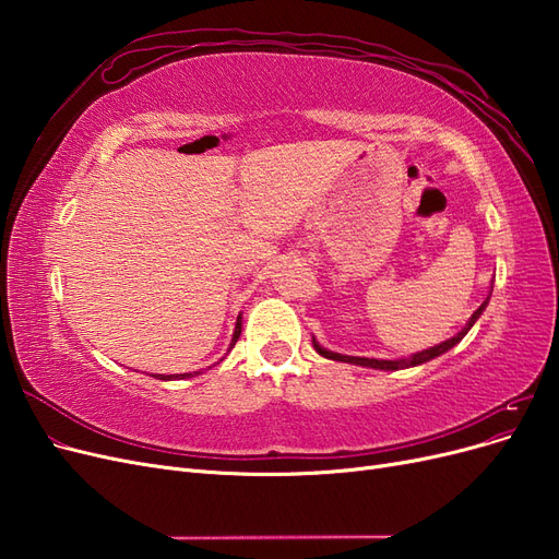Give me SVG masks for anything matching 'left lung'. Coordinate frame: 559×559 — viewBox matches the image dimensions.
Segmentation results:
<instances>
[{
  "label": "left lung",
  "instance_id": "obj_1",
  "mask_svg": "<svg viewBox=\"0 0 559 559\" xmlns=\"http://www.w3.org/2000/svg\"><path fill=\"white\" fill-rule=\"evenodd\" d=\"M489 296H492V292L487 294V298L483 300V306H480L476 312L471 314V319L466 321V326H464L460 333H454L452 337H448V341L438 343V345H433V347H429V349H421V352H417V354H411V357H401V359L347 357V354H337V352H331V349H326V347H321V345L317 343V337H312V345H314V349H317L324 359H331V361H343V364H352V366H364V368H376V370H403V368L421 366V364H427V361H431V359H436V357H441V354H445L448 349H452L454 345H460V343H462V337L471 331V326L476 324V321L480 319V314L485 312L487 302H489Z\"/></svg>",
  "mask_w": 559,
  "mask_h": 559
}]
</instances>
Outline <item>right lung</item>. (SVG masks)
<instances>
[{
    "mask_svg": "<svg viewBox=\"0 0 559 559\" xmlns=\"http://www.w3.org/2000/svg\"><path fill=\"white\" fill-rule=\"evenodd\" d=\"M240 333H242V317H238V321H235V331H233V341H230L228 352L235 347V343H238ZM193 376H198V370H195V373H181V376H158V373H156L158 380H183V378H193Z\"/></svg>",
    "mask_w": 559,
    "mask_h": 559,
    "instance_id": "obj_1",
    "label": "right lung"
}]
</instances>
